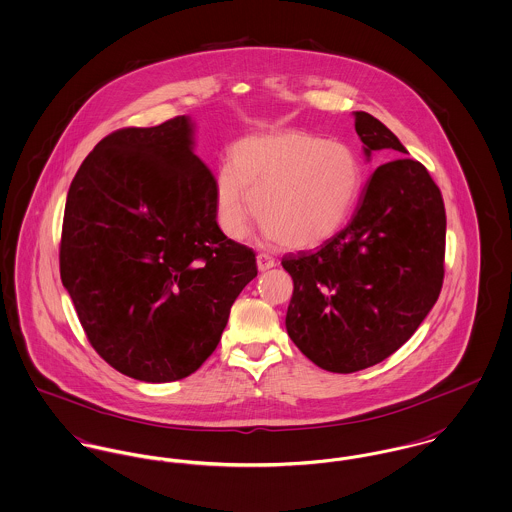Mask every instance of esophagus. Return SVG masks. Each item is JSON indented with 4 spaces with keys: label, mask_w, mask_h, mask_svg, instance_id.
Wrapping results in <instances>:
<instances>
[{
    "label": "esophagus",
    "mask_w": 512,
    "mask_h": 512,
    "mask_svg": "<svg viewBox=\"0 0 512 512\" xmlns=\"http://www.w3.org/2000/svg\"><path fill=\"white\" fill-rule=\"evenodd\" d=\"M275 265V259H273L271 255H267V253H259V255H257V269H259L261 273L273 269Z\"/></svg>",
    "instance_id": "esophagus-1"
}]
</instances>
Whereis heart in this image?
Listing matches in <instances>:
<instances>
[{
  "label": "heart",
  "mask_w": 512,
  "mask_h": 512,
  "mask_svg": "<svg viewBox=\"0 0 512 512\" xmlns=\"http://www.w3.org/2000/svg\"><path fill=\"white\" fill-rule=\"evenodd\" d=\"M364 169L353 150L302 130L245 136L214 181V216L241 239L255 210L271 241L312 249L335 236L360 198Z\"/></svg>",
  "instance_id": "heart-1"
}]
</instances>
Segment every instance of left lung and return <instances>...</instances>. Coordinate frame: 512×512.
<instances>
[{
  "mask_svg": "<svg viewBox=\"0 0 512 512\" xmlns=\"http://www.w3.org/2000/svg\"><path fill=\"white\" fill-rule=\"evenodd\" d=\"M364 156L407 154L378 118L356 111ZM446 212L419 161L397 158L368 179L353 220L315 251L282 257L294 280L286 331L323 370L351 374L394 354L433 310L444 278Z\"/></svg>",
  "mask_w": 512,
  "mask_h": 512,
  "instance_id": "1",
  "label": "left lung"
}]
</instances>
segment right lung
<instances>
[{"mask_svg":"<svg viewBox=\"0 0 512 512\" xmlns=\"http://www.w3.org/2000/svg\"><path fill=\"white\" fill-rule=\"evenodd\" d=\"M177 117L122 128L83 159L70 185L60 276L91 347L140 382L187 378L214 353L253 249L224 236L214 175Z\"/></svg>","mask_w":512,"mask_h":512,"instance_id":"right-lung-1","label":"right lung"}]
</instances>
